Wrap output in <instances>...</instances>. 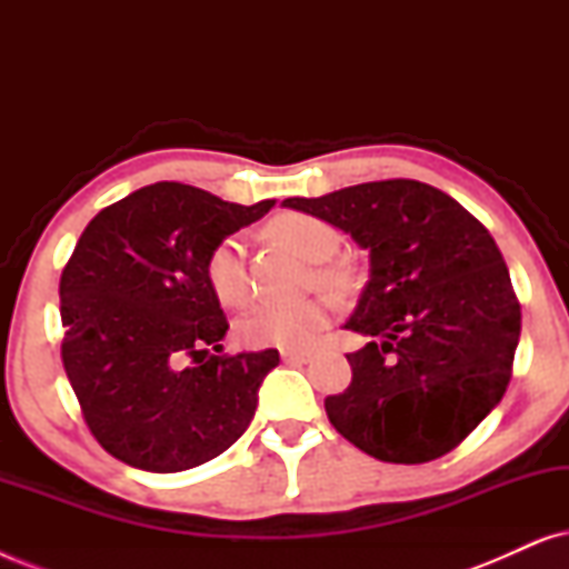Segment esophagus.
Returning a JSON list of instances; mask_svg holds the SVG:
<instances>
[{
	"mask_svg": "<svg viewBox=\"0 0 569 569\" xmlns=\"http://www.w3.org/2000/svg\"><path fill=\"white\" fill-rule=\"evenodd\" d=\"M282 360L287 365H306V362L313 360V355H310V352H298V349H284Z\"/></svg>",
	"mask_w": 569,
	"mask_h": 569,
	"instance_id": "obj_1",
	"label": "esophagus"
}]
</instances>
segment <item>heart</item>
I'll return each mask as SVG.
<instances>
[{"label": "heart", "instance_id": "obj_1", "mask_svg": "<svg viewBox=\"0 0 569 569\" xmlns=\"http://www.w3.org/2000/svg\"><path fill=\"white\" fill-rule=\"evenodd\" d=\"M274 238L295 248L308 261H329L339 251V236L329 222L310 214H282L271 222ZM207 282L222 306H240L248 298L243 238L230 236L217 243L204 263ZM337 271L321 269L318 282L337 284ZM331 321V306L321 298L306 302H259L238 323L246 347L308 349Z\"/></svg>", "mask_w": 569, "mask_h": 569}]
</instances>
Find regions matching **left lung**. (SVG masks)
<instances>
[{"label": "left lung", "instance_id": "left-lung-1", "mask_svg": "<svg viewBox=\"0 0 569 569\" xmlns=\"http://www.w3.org/2000/svg\"><path fill=\"white\" fill-rule=\"evenodd\" d=\"M282 207L345 230L370 253V279L345 329L352 383L326 399L337 432L388 463L453 450L510 383L520 302L477 217L435 186L393 178Z\"/></svg>", "mask_w": 569, "mask_h": 569}]
</instances>
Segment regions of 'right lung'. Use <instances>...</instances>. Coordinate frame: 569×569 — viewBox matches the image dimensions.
<instances>
[{
  "mask_svg": "<svg viewBox=\"0 0 569 569\" xmlns=\"http://www.w3.org/2000/svg\"><path fill=\"white\" fill-rule=\"evenodd\" d=\"M271 207L160 181L100 209L77 240L59 284L61 360L84 422L113 458L186 471L248 430L279 352L206 357L222 349L228 321L204 263Z\"/></svg>",
  "mask_w": 569,
  "mask_h": 569,
  "instance_id": "1",
  "label": "right lung"
}]
</instances>
